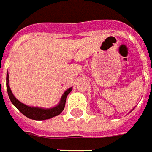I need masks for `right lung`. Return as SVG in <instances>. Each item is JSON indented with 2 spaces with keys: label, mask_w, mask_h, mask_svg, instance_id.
Listing matches in <instances>:
<instances>
[{
  "label": "right lung",
  "mask_w": 152,
  "mask_h": 152,
  "mask_svg": "<svg viewBox=\"0 0 152 152\" xmlns=\"http://www.w3.org/2000/svg\"><path fill=\"white\" fill-rule=\"evenodd\" d=\"M6 89H7V92L8 95L10 99V101L12 102V104L16 108L19 110L20 112L22 113L23 115L31 119H35V120H44V119H48L52 118L54 116L59 115L64 108L65 105V102H66V97H67L68 94L72 90V88H69L68 90L65 91L64 95L61 97V102L60 104L50 109H42L38 108V107H31L28 105H24L21 102H19V100L15 97V96L13 95L12 91L10 90L9 86V74H7L6 75Z\"/></svg>",
  "instance_id": "1"
}]
</instances>
